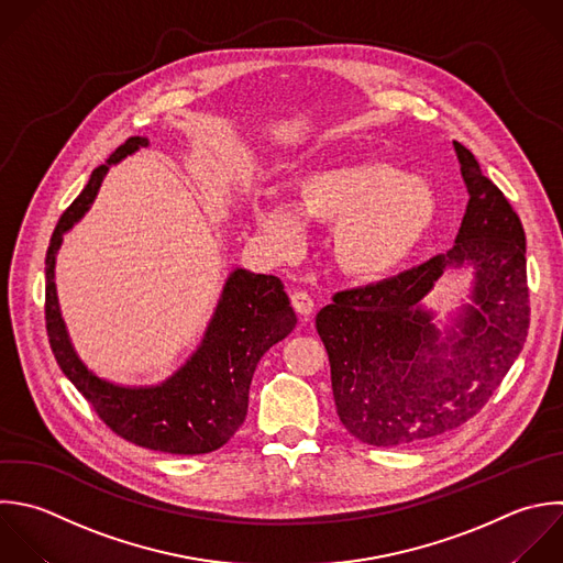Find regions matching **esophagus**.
Instances as JSON below:
<instances>
[{"label": "esophagus", "instance_id": "obj_1", "mask_svg": "<svg viewBox=\"0 0 563 563\" xmlns=\"http://www.w3.org/2000/svg\"><path fill=\"white\" fill-rule=\"evenodd\" d=\"M290 301H292V308L306 319V317H310L312 314V310H314V301H312V297L308 295V292H303V290H295L292 295H290Z\"/></svg>", "mask_w": 563, "mask_h": 563}]
</instances>
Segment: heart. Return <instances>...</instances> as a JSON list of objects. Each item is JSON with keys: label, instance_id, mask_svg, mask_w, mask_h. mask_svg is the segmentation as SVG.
<instances>
[{"label": "heart", "instance_id": "b5f03b06", "mask_svg": "<svg viewBox=\"0 0 563 563\" xmlns=\"http://www.w3.org/2000/svg\"><path fill=\"white\" fill-rule=\"evenodd\" d=\"M255 227L277 255L295 253L306 224L330 227V260L352 282L398 271L429 238L440 198L429 180L376 158L332 161L297 176L292 200H255Z\"/></svg>", "mask_w": 563, "mask_h": 563}]
</instances>
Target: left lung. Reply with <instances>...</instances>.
<instances>
[{"mask_svg": "<svg viewBox=\"0 0 563 563\" xmlns=\"http://www.w3.org/2000/svg\"><path fill=\"white\" fill-rule=\"evenodd\" d=\"M468 191L453 249L391 279L343 290L317 314L343 427L374 446H405L473 418L519 356L530 321L526 235L475 156L453 141ZM467 301L440 329L423 306L451 272Z\"/></svg>", "mask_w": 563, "mask_h": 563, "instance_id": "obj_1", "label": "left lung"}]
</instances>
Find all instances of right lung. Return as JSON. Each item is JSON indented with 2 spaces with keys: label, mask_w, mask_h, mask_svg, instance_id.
Instances as JSON below:
<instances>
[{
  "label": "right lung",
  "mask_w": 563,
  "mask_h": 563,
  "mask_svg": "<svg viewBox=\"0 0 563 563\" xmlns=\"http://www.w3.org/2000/svg\"><path fill=\"white\" fill-rule=\"evenodd\" d=\"M147 145L145 136L128 139L62 216L46 253V330L62 372L114 433L152 451L198 455L220 449L242 427L253 372L295 330L297 314L279 277L233 268L200 345L163 383L119 385L81 361L59 308L57 253L64 235L90 211L110 167Z\"/></svg>",
  "instance_id": "obj_1"
}]
</instances>
